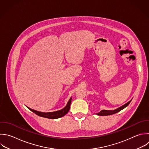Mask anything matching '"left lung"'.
I'll list each match as a JSON object with an SVG mask.
<instances>
[{"instance_id": "left-lung-1", "label": "left lung", "mask_w": 149, "mask_h": 149, "mask_svg": "<svg viewBox=\"0 0 149 149\" xmlns=\"http://www.w3.org/2000/svg\"><path fill=\"white\" fill-rule=\"evenodd\" d=\"M132 100L130 101H129V102H127L126 104H124L123 105L120 107L119 108L115 109V110H102L100 112H99L98 113H97V115H99V116H107V115H112L114 113H116L118 112H119L120 111H121L122 109H124L125 107H126L129 103L131 102Z\"/></svg>"}]
</instances>
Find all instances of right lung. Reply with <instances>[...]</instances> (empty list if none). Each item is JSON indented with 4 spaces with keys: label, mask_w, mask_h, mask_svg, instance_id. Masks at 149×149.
Here are the masks:
<instances>
[{
    "label": "right lung",
    "mask_w": 149,
    "mask_h": 149,
    "mask_svg": "<svg viewBox=\"0 0 149 149\" xmlns=\"http://www.w3.org/2000/svg\"><path fill=\"white\" fill-rule=\"evenodd\" d=\"M71 101H72V98H70V100H69L67 105H66V107L65 108H63V109L59 110V111H55V112H39L37 111L36 110L31 109L30 108L27 107L30 111H31L32 112H33L34 113H35L36 114H37V115L41 116V117H44V118H49V119H57L61 117H62L63 116H65L69 111L70 109V104H71Z\"/></svg>",
    "instance_id": "obj_1"
}]
</instances>
